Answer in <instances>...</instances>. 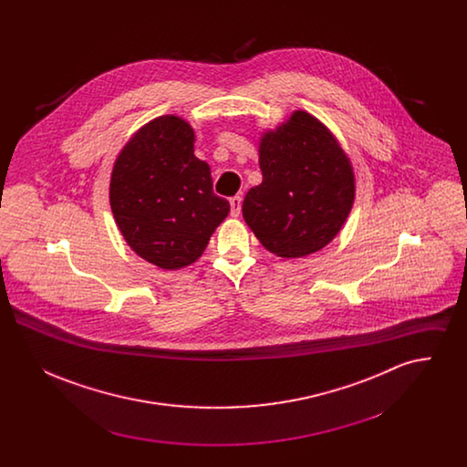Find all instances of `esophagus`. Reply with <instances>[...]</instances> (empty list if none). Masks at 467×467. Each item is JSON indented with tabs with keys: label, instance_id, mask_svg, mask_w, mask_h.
Instances as JSON below:
<instances>
[{
	"label": "esophagus",
	"instance_id": "obj_1",
	"mask_svg": "<svg viewBox=\"0 0 467 467\" xmlns=\"http://www.w3.org/2000/svg\"><path fill=\"white\" fill-rule=\"evenodd\" d=\"M229 204H231V215H233V217H238L240 212H242V198H240V196L231 198Z\"/></svg>",
	"mask_w": 467,
	"mask_h": 467
}]
</instances>
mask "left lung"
I'll return each mask as SVG.
<instances>
[{
    "instance_id": "8db88e82",
    "label": "left lung",
    "mask_w": 467,
    "mask_h": 467,
    "mask_svg": "<svg viewBox=\"0 0 467 467\" xmlns=\"http://www.w3.org/2000/svg\"><path fill=\"white\" fill-rule=\"evenodd\" d=\"M263 182L246 192L244 219L271 254L306 257L333 242L356 200L354 166L333 131L294 110L259 138Z\"/></svg>"
}]
</instances>
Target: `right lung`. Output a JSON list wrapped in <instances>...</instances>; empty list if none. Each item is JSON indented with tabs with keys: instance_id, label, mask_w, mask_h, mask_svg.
I'll list each match as a JSON object with an SVG mask.
<instances>
[{
	"instance_id": "obj_1",
	"label": "right lung",
	"mask_w": 467,
	"mask_h": 467,
	"mask_svg": "<svg viewBox=\"0 0 467 467\" xmlns=\"http://www.w3.org/2000/svg\"><path fill=\"white\" fill-rule=\"evenodd\" d=\"M194 128L175 113L136 130L110 177L115 223L136 255L175 271L194 265L229 202L213 194L208 162L194 156Z\"/></svg>"
}]
</instances>
